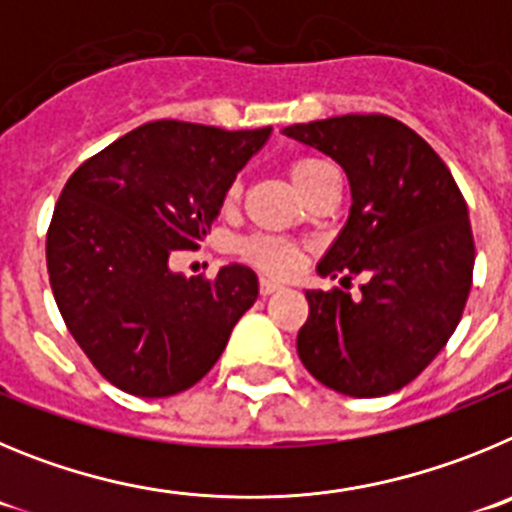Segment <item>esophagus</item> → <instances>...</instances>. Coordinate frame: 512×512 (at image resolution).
Instances as JSON below:
<instances>
[{"mask_svg":"<svg viewBox=\"0 0 512 512\" xmlns=\"http://www.w3.org/2000/svg\"><path fill=\"white\" fill-rule=\"evenodd\" d=\"M278 290H283V283H278V280H273V278H262L260 280L262 296H273V293H278Z\"/></svg>","mask_w":512,"mask_h":512,"instance_id":"esophagus-1","label":"esophagus"}]
</instances>
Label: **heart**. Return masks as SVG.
<instances>
[{
	"label": "heart",
	"instance_id": "heart-1",
	"mask_svg": "<svg viewBox=\"0 0 512 512\" xmlns=\"http://www.w3.org/2000/svg\"><path fill=\"white\" fill-rule=\"evenodd\" d=\"M331 168L326 160L319 158H298L290 163L288 173H290V181L293 186L303 193L313 186V183L319 181L324 173H329ZM239 193H242V183L232 181L229 183L227 193H224V206L232 209L234 204L239 201ZM237 252L245 257L247 262H252L255 267L265 270V273H273V275H288L296 270L298 265V250L290 242L285 239H275V237H250L245 242H239Z\"/></svg>",
	"mask_w": 512,
	"mask_h": 512
}]
</instances>
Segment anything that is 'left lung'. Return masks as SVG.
<instances>
[{"label": "left lung", "mask_w": 512, "mask_h": 512, "mask_svg": "<svg viewBox=\"0 0 512 512\" xmlns=\"http://www.w3.org/2000/svg\"><path fill=\"white\" fill-rule=\"evenodd\" d=\"M342 165L347 224L316 265L321 278L367 275L347 290H306L298 357L326 388L380 398L416 380L444 349L472 288L469 211L444 160L411 127L382 114H344L285 127Z\"/></svg>", "instance_id": "obj_1"}]
</instances>
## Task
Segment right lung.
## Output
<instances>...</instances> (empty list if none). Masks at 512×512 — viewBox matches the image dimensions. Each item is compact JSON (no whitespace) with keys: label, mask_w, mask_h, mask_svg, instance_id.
<instances>
[{"label":"right lung","mask_w":512,"mask_h":512,"mask_svg":"<svg viewBox=\"0 0 512 512\" xmlns=\"http://www.w3.org/2000/svg\"><path fill=\"white\" fill-rule=\"evenodd\" d=\"M270 135L163 119L68 178L48 229L50 288L78 347L124 393L168 398L196 385L257 301L247 265L188 278L170 255L199 250L229 183Z\"/></svg>","instance_id":"right-lung-1"}]
</instances>
